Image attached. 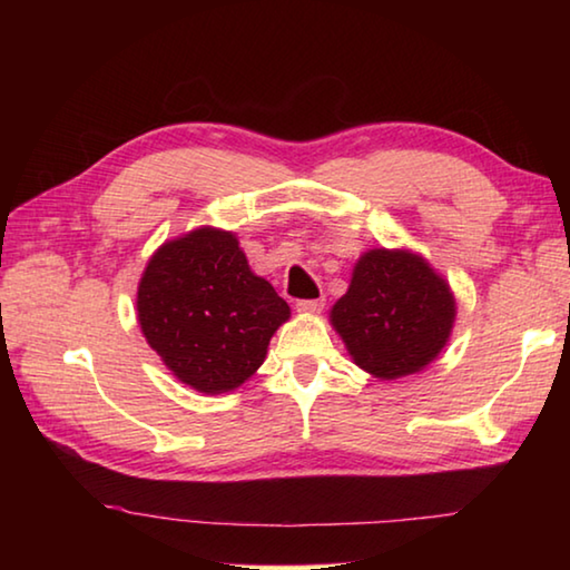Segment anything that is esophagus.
<instances>
[{"label": "esophagus", "mask_w": 570, "mask_h": 570, "mask_svg": "<svg viewBox=\"0 0 570 570\" xmlns=\"http://www.w3.org/2000/svg\"><path fill=\"white\" fill-rule=\"evenodd\" d=\"M296 308H298V312H304V314H316V312H322V308H324V298H298Z\"/></svg>", "instance_id": "obj_1"}]
</instances>
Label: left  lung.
Returning <instances> with one entry per match:
<instances>
[{
  "label": "left lung",
  "mask_w": 570,
  "mask_h": 570,
  "mask_svg": "<svg viewBox=\"0 0 570 570\" xmlns=\"http://www.w3.org/2000/svg\"><path fill=\"white\" fill-rule=\"evenodd\" d=\"M455 298L445 278L407 250H366L332 308L352 360L380 380L420 372L445 346Z\"/></svg>",
  "instance_id": "1"
}]
</instances>
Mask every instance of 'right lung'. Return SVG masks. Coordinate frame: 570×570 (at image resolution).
I'll return each instance as SVG.
<instances>
[{"mask_svg": "<svg viewBox=\"0 0 570 570\" xmlns=\"http://www.w3.org/2000/svg\"><path fill=\"white\" fill-rule=\"evenodd\" d=\"M288 304L248 268L228 230L198 228L163 244L138 286L148 344L188 387L236 390L264 364Z\"/></svg>", "mask_w": 570, "mask_h": 570, "instance_id": "obj_1", "label": "right lung"}]
</instances>
